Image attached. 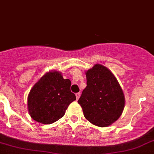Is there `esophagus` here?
Here are the masks:
<instances>
[{
  "label": "esophagus",
  "instance_id": "obj_1",
  "mask_svg": "<svg viewBox=\"0 0 154 154\" xmlns=\"http://www.w3.org/2000/svg\"><path fill=\"white\" fill-rule=\"evenodd\" d=\"M75 96H76V98H77V100H78V99H79V97H80V96H81V92H77V93L75 94Z\"/></svg>",
  "mask_w": 154,
  "mask_h": 154
}]
</instances>
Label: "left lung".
I'll return each mask as SVG.
<instances>
[{
    "instance_id": "obj_1",
    "label": "left lung",
    "mask_w": 154,
    "mask_h": 154,
    "mask_svg": "<svg viewBox=\"0 0 154 154\" xmlns=\"http://www.w3.org/2000/svg\"><path fill=\"white\" fill-rule=\"evenodd\" d=\"M87 87L78 103L88 121L106 127L123 113L125 97L117 79L107 67L97 64L85 72Z\"/></svg>"
}]
</instances>
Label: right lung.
Wrapping results in <instances>:
<instances>
[{
	"instance_id": "right-lung-1",
	"label": "right lung",
	"mask_w": 154,
	"mask_h": 154,
	"mask_svg": "<svg viewBox=\"0 0 154 154\" xmlns=\"http://www.w3.org/2000/svg\"><path fill=\"white\" fill-rule=\"evenodd\" d=\"M70 79L59 71H51L34 85L28 96V109L33 120L51 124L62 118L70 103L76 100Z\"/></svg>"
}]
</instances>
